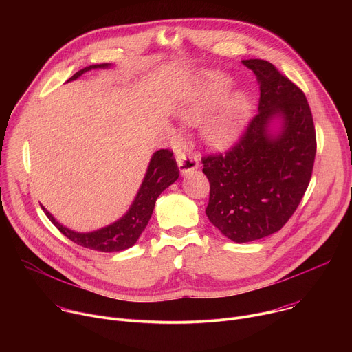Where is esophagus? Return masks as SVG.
I'll list each match as a JSON object with an SVG mask.
<instances>
[{"instance_id":"34e87169","label":"esophagus","mask_w":352,"mask_h":352,"mask_svg":"<svg viewBox=\"0 0 352 352\" xmlns=\"http://www.w3.org/2000/svg\"><path fill=\"white\" fill-rule=\"evenodd\" d=\"M177 163H178V168L181 175H188L190 173H193L195 170L199 168V159L197 156H188L185 152L179 153V156L177 157Z\"/></svg>"}]
</instances>
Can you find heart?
<instances>
[{"label": "heart", "instance_id": "1", "mask_svg": "<svg viewBox=\"0 0 352 352\" xmlns=\"http://www.w3.org/2000/svg\"><path fill=\"white\" fill-rule=\"evenodd\" d=\"M202 100H206L209 97V93H205L202 96ZM200 110H202V106L197 102L188 103L186 106L182 107V117L186 121H193L197 118L200 114ZM249 114V100L243 93L236 94L228 107L214 117L206 126V139L212 146L221 147L227 146L231 142L236 139V136L241 133L246 118Z\"/></svg>", "mask_w": 352, "mask_h": 352}]
</instances>
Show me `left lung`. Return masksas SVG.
I'll return each instance as SVG.
<instances>
[{"label":"left lung","mask_w":352,"mask_h":352,"mask_svg":"<svg viewBox=\"0 0 352 352\" xmlns=\"http://www.w3.org/2000/svg\"><path fill=\"white\" fill-rule=\"evenodd\" d=\"M261 85L259 109L226 155L202 159L210 182L206 216L242 243L281 230L309 185L316 133L308 100L265 60H243Z\"/></svg>","instance_id":"1"}]
</instances>
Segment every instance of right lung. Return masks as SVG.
<instances>
[{
    "label": "right lung",
    "mask_w": 352,
    "mask_h": 352,
    "mask_svg": "<svg viewBox=\"0 0 352 352\" xmlns=\"http://www.w3.org/2000/svg\"><path fill=\"white\" fill-rule=\"evenodd\" d=\"M111 67V64L89 65L78 71L67 82L78 79L87 71L107 69ZM178 177L179 171L175 159L173 157V153L167 148L157 150L156 153H153L152 159H150L142 185L139 186V190L128 212L113 224L90 232H76L74 230H69L60 224L47 209L43 208V210L50 221L72 242L83 248L98 250V252H120V250H125L136 243L140 234L146 228L150 217L153 214L157 197L164 189L174 184Z\"/></svg>",
    "instance_id": "1"
}]
</instances>
